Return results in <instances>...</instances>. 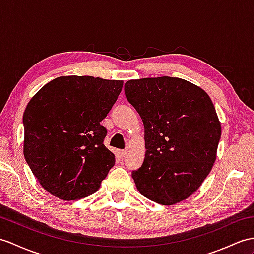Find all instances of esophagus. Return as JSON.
Wrapping results in <instances>:
<instances>
[{"instance_id":"esophagus-1","label":"esophagus","mask_w":254,"mask_h":254,"mask_svg":"<svg viewBox=\"0 0 254 254\" xmlns=\"http://www.w3.org/2000/svg\"><path fill=\"white\" fill-rule=\"evenodd\" d=\"M127 150H119V156H120L121 158H125V157L127 156Z\"/></svg>"}]
</instances>
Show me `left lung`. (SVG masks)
Here are the masks:
<instances>
[{
    "label": "left lung",
    "instance_id": "8db88e82",
    "mask_svg": "<svg viewBox=\"0 0 254 254\" xmlns=\"http://www.w3.org/2000/svg\"><path fill=\"white\" fill-rule=\"evenodd\" d=\"M125 92L145 127V159L132 172L135 185L157 203L183 201L216 159L222 129L213 103L201 87L171 76L129 80Z\"/></svg>",
    "mask_w": 254,
    "mask_h": 254
}]
</instances>
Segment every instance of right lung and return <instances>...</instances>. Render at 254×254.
<instances>
[{"instance_id": "add662e5", "label": "right lung", "mask_w": 254, "mask_h": 254, "mask_svg": "<svg viewBox=\"0 0 254 254\" xmlns=\"http://www.w3.org/2000/svg\"><path fill=\"white\" fill-rule=\"evenodd\" d=\"M123 81L90 75L60 76L28 103L22 122L23 155L50 193L76 200L97 191L115 164L100 125L122 90Z\"/></svg>"}]
</instances>
